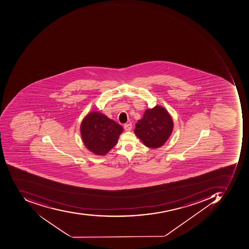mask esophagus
<instances>
[{
	"mask_svg": "<svg viewBox=\"0 0 249 249\" xmlns=\"http://www.w3.org/2000/svg\"><path fill=\"white\" fill-rule=\"evenodd\" d=\"M132 124H125V125H124V129H125V131H127V132H128V131H130L131 129H132Z\"/></svg>",
	"mask_w": 249,
	"mask_h": 249,
	"instance_id": "esophagus-1",
	"label": "esophagus"
}]
</instances>
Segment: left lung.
<instances>
[{
	"mask_svg": "<svg viewBox=\"0 0 249 249\" xmlns=\"http://www.w3.org/2000/svg\"><path fill=\"white\" fill-rule=\"evenodd\" d=\"M135 133L150 148L162 146L173 130V121L164 107L156 106L147 109L143 118L136 124Z\"/></svg>",
	"mask_w": 249,
	"mask_h": 249,
	"instance_id": "obj_1",
	"label": "left lung"
}]
</instances>
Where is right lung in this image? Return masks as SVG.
Segmentation results:
<instances>
[{"mask_svg": "<svg viewBox=\"0 0 249 249\" xmlns=\"http://www.w3.org/2000/svg\"><path fill=\"white\" fill-rule=\"evenodd\" d=\"M124 128L104 114L89 113L81 123V134L89 151L98 156L106 155L117 143Z\"/></svg>", "mask_w": 249, "mask_h": 249, "instance_id": "obj_1", "label": "right lung"}]
</instances>
